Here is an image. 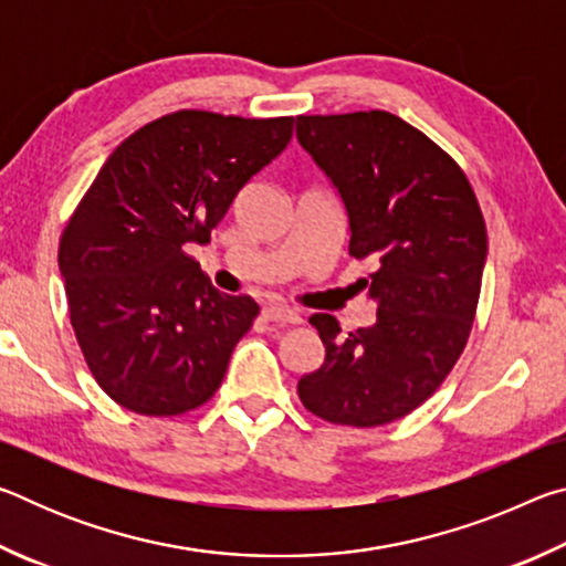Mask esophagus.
<instances>
[{
	"mask_svg": "<svg viewBox=\"0 0 566 566\" xmlns=\"http://www.w3.org/2000/svg\"><path fill=\"white\" fill-rule=\"evenodd\" d=\"M262 314L266 322H274V324H302L304 322L300 310H292V306H282V304L264 306Z\"/></svg>",
	"mask_w": 566,
	"mask_h": 566,
	"instance_id": "34e87169",
	"label": "esophagus"
}]
</instances>
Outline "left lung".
Returning a JSON list of instances; mask_svg holds the SVG:
<instances>
[{"label":"left lung","instance_id":"obj_1","mask_svg":"<svg viewBox=\"0 0 566 566\" xmlns=\"http://www.w3.org/2000/svg\"><path fill=\"white\" fill-rule=\"evenodd\" d=\"M296 139L327 171L349 217V254L371 256L364 280L375 327L342 334L312 314L327 357L296 385L332 424L381 427L434 395L472 332L486 224L464 169L397 114H302Z\"/></svg>","mask_w":566,"mask_h":566}]
</instances>
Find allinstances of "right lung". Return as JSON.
<instances>
[{
  "label": "right lung",
  "instance_id": "add662e5",
  "mask_svg": "<svg viewBox=\"0 0 566 566\" xmlns=\"http://www.w3.org/2000/svg\"><path fill=\"white\" fill-rule=\"evenodd\" d=\"M294 117L179 109L104 161L60 239L72 329L119 407L179 417L214 397L260 314L209 284L185 244H207L249 179L290 145Z\"/></svg>",
  "mask_w": 566,
  "mask_h": 566
}]
</instances>
